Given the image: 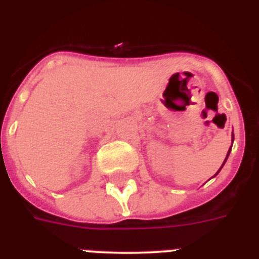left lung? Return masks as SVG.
Masks as SVG:
<instances>
[{"label": "left lung", "mask_w": 259, "mask_h": 259, "mask_svg": "<svg viewBox=\"0 0 259 259\" xmlns=\"http://www.w3.org/2000/svg\"><path fill=\"white\" fill-rule=\"evenodd\" d=\"M233 142H234V133H233ZM230 152H231V148H230V149H229V152H227V156H226L225 161H223V164H222V166H221V168H219V170H218V172H217V175H218V173H219V172H221V169H222V168H223V165H225V162L227 161V158H229V154H230ZM217 175H215V176H217Z\"/></svg>", "instance_id": "obj_1"}]
</instances>
